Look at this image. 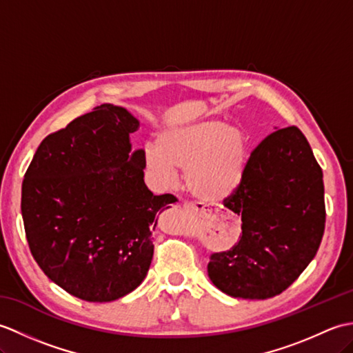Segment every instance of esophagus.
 <instances>
[{"label": "esophagus", "mask_w": 353, "mask_h": 353, "mask_svg": "<svg viewBox=\"0 0 353 353\" xmlns=\"http://www.w3.org/2000/svg\"><path fill=\"white\" fill-rule=\"evenodd\" d=\"M188 208H190V206H188Z\"/></svg>", "instance_id": "1"}]
</instances>
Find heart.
I'll list each match as a JSON object with an SVG mask.
<instances>
[{
  "label": "heart",
  "mask_w": 353,
  "mask_h": 353,
  "mask_svg": "<svg viewBox=\"0 0 353 353\" xmlns=\"http://www.w3.org/2000/svg\"><path fill=\"white\" fill-rule=\"evenodd\" d=\"M147 167L170 183L176 168L185 171V186L205 203H221L241 185L249 165V139L221 119H196L165 127L157 147L145 148Z\"/></svg>",
  "instance_id": "1"
}]
</instances>
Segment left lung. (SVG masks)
<instances>
[{
  "instance_id": "1",
  "label": "left lung",
  "mask_w": 353,
  "mask_h": 353,
  "mask_svg": "<svg viewBox=\"0 0 353 353\" xmlns=\"http://www.w3.org/2000/svg\"><path fill=\"white\" fill-rule=\"evenodd\" d=\"M224 206L241 216L243 234L212 254L209 279L236 299L281 294L316 256L325 232L323 172L303 133L291 125L268 134Z\"/></svg>"
}]
</instances>
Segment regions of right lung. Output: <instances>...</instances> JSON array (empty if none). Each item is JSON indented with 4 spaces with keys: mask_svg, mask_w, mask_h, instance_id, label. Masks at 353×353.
<instances>
[{
    "mask_svg": "<svg viewBox=\"0 0 353 353\" xmlns=\"http://www.w3.org/2000/svg\"><path fill=\"white\" fill-rule=\"evenodd\" d=\"M139 121L101 104L48 134L22 182L21 212L37 265L86 302H112L144 281L156 214L176 199L144 182L145 152H132Z\"/></svg>",
    "mask_w": 353,
    "mask_h": 353,
    "instance_id": "obj_1",
    "label": "right lung"
}]
</instances>
